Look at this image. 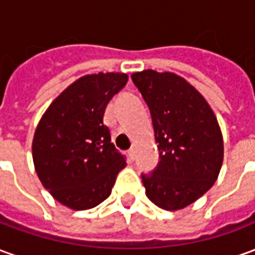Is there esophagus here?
<instances>
[{
    "mask_svg": "<svg viewBox=\"0 0 255 255\" xmlns=\"http://www.w3.org/2000/svg\"><path fill=\"white\" fill-rule=\"evenodd\" d=\"M128 157H129V160H133V157H135V149L128 150Z\"/></svg>",
    "mask_w": 255,
    "mask_h": 255,
    "instance_id": "34e87169",
    "label": "esophagus"
}]
</instances>
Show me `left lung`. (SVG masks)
Returning <instances> with one entry per match:
<instances>
[{
    "instance_id": "8db88e82",
    "label": "left lung",
    "mask_w": 255,
    "mask_h": 255,
    "mask_svg": "<svg viewBox=\"0 0 255 255\" xmlns=\"http://www.w3.org/2000/svg\"><path fill=\"white\" fill-rule=\"evenodd\" d=\"M149 106L160 153L155 171L142 175L146 197L164 210H180L219 177L224 140L217 117L199 91L173 72L131 75Z\"/></svg>"
}]
</instances>
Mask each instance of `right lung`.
<instances>
[{"mask_svg": "<svg viewBox=\"0 0 255 255\" xmlns=\"http://www.w3.org/2000/svg\"><path fill=\"white\" fill-rule=\"evenodd\" d=\"M127 80L123 72L84 75L54 98L36 126V175L56 201L72 210L105 201L127 165L104 124L106 106Z\"/></svg>", "mask_w": 255, "mask_h": 255, "instance_id": "1", "label": "right lung"}]
</instances>
